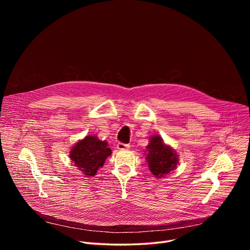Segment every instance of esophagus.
Listing matches in <instances>:
<instances>
[{"label":"esophagus","instance_id":"1","mask_svg":"<svg viewBox=\"0 0 250 250\" xmlns=\"http://www.w3.org/2000/svg\"><path fill=\"white\" fill-rule=\"evenodd\" d=\"M117 148L119 150H125V149L129 148V145H125V144H123V142H119V144L117 145Z\"/></svg>","mask_w":250,"mask_h":250}]
</instances>
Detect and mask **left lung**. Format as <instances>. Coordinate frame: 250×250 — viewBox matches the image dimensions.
Returning <instances> with one entry per match:
<instances>
[{
	"mask_svg": "<svg viewBox=\"0 0 250 250\" xmlns=\"http://www.w3.org/2000/svg\"><path fill=\"white\" fill-rule=\"evenodd\" d=\"M146 149L147 154L146 159L150 172L155 177L161 178L177 168L178 161H179L178 154L173 148L164 144L161 136H150L149 145Z\"/></svg>",
	"mask_w": 250,
	"mask_h": 250,
	"instance_id": "8db88e82",
	"label": "left lung"
}]
</instances>
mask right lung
I'll use <instances>...</instances> for the list:
<instances>
[{"instance_id": "add662e5", "label": "right lung", "mask_w": 250, "mask_h": 250, "mask_svg": "<svg viewBox=\"0 0 250 250\" xmlns=\"http://www.w3.org/2000/svg\"><path fill=\"white\" fill-rule=\"evenodd\" d=\"M111 154L108 142L95 135H87L71 148L69 157L85 176H94Z\"/></svg>"}]
</instances>
